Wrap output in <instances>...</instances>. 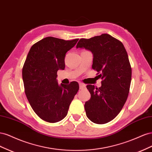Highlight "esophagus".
Returning <instances> with one entry per match:
<instances>
[{
    "label": "esophagus",
    "instance_id": "34e87169",
    "mask_svg": "<svg viewBox=\"0 0 152 152\" xmlns=\"http://www.w3.org/2000/svg\"><path fill=\"white\" fill-rule=\"evenodd\" d=\"M86 85L84 84H82V83H80L79 84V88L80 89H84L86 88Z\"/></svg>",
    "mask_w": 152,
    "mask_h": 152
}]
</instances>
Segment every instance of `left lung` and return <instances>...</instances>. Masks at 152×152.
<instances>
[{"label":"left lung","mask_w":152,"mask_h":152,"mask_svg":"<svg viewBox=\"0 0 152 152\" xmlns=\"http://www.w3.org/2000/svg\"><path fill=\"white\" fill-rule=\"evenodd\" d=\"M76 48L92 53V67L102 79L99 88L87 86L91 98L84 105L86 115L95 124L108 123L120 113L129 92L132 70L126 50L121 41L107 34L81 39Z\"/></svg>","instance_id":"1"}]
</instances>
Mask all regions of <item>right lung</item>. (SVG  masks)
Instances as JSON below:
<instances>
[{
  "label": "right lung",
  "mask_w": 152,
  "mask_h": 152,
  "mask_svg": "<svg viewBox=\"0 0 152 152\" xmlns=\"http://www.w3.org/2000/svg\"><path fill=\"white\" fill-rule=\"evenodd\" d=\"M79 39L65 40L48 37L32 45L22 70L26 98L42 120L55 123L65 118L79 91L77 82L58 84V70L65 67L66 53Z\"/></svg>",
  "instance_id": "right-lung-1"
}]
</instances>
